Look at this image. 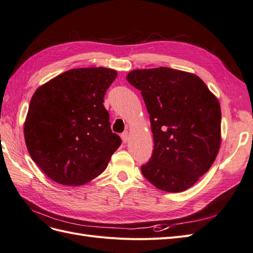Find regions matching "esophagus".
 <instances>
[{"instance_id":"1","label":"esophagus","mask_w":253,"mask_h":253,"mask_svg":"<svg viewBox=\"0 0 253 253\" xmlns=\"http://www.w3.org/2000/svg\"><path fill=\"white\" fill-rule=\"evenodd\" d=\"M121 138H122L123 142H124V143H127V142L129 141V133H128L127 131L123 132V133H122V135H121Z\"/></svg>"}]
</instances>
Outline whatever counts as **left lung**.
Masks as SVG:
<instances>
[{
  "instance_id": "left-lung-1",
  "label": "left lung",
  "mask_w": 253,
  "mask_h": 253,
  "mask_svg": "<svg viewBox=\"0 0 253 253\" xmlns=\"http://www.w3.org/2000/svg\"><path fill=\"white\" fill-rule=\"evenodd\" d=\"M149 114L154 153L141 168L157 189L180 193L210 169L221 143L217 97L196 74L169 68L129 72Z\"/></svg>"
}]
</instances>
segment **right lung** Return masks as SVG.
<instances>
[{
	"mask_svg": "<svg viewBox=\"0 0 253 253\" xmlns=\"http://www.w3.org/2000/svg\"><path fill=\"white\" fill-rule=\"evenodd\" d=\"M117 76L103 67L72 69L34 93L24 139L34 162L53 181L69 186L90 182L121 145L103 104Z\"/></svg>",
	"mask_w": 253,
	"mask_h": 253,
	"instance_id": "right-lung-1",
	"label": "right lung"
}]
</instances>
